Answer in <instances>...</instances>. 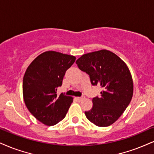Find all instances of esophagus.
<instances>
[{
  "instance_id": "34e87169",
  "label": "esophagus",
  "mask_w": 154,
  "mask_h": 154,
  "mask_svg": "<svg viewBox=\"0 0 154 154\" xmlns=\"http://www.w3.org/2000/svg\"><path fill=\"white\" fill-rule=\"evenodd\" d=\"M83 98H84V97L82 96V97H76L75 98V99H76L77 100H79V101H81V100H82Z\"/></svg>"
}]
</instances>
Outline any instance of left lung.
<instances>
[{
	"mask_svg": "<svg viewBox=\"0 0 154 154\" xmlns=\"http://www.w3.org/2000/svg\"><path fill=\"white\" fill-rule=\"evenodd\" d=\"M79 69L86 72L92 85L103 91L92 99L93 107L85 114L99 127L111 126L123 114L131 100L134 83L126 63L111 51L103 49L83 54L76 60Z\"/></svg>",
	"mask_w": 154,
	"mask_h": 154,
	"instance_id": "8db88e82",
	"label": "left lung"
}]
</instances>
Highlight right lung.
Returning a JSON list of instances; mask_svg holds the SVG:
<instances>
[{
	"label": "right lung",
	"mask_w": 154,
	"mask_h": 154,
	"mask_svg": "<svg viewBox=\"0 0 154 154\" xmlns=\"http://www.w3.org/2000/svg\"><path fill=\"white\" fill-rule=\"evenodd\" d=\"M75 57L54 51L40 54L28 66L23 81V100L28 111L38 121L54 126L62 121L73 102V97L60 94L66 71Z\"/></svg>",
	"instance_id": "right-lung-1"
}]
</instances>
